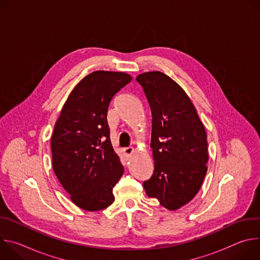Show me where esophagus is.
Listing matches in <instances>:
<instances>
[{
    "mask_svg": "<svg viewBox=\"0 0 260 260\" xmlns=\"http://www.w3.org/2000/svg\"><path fill=\"white\" fill-rule=\"evenodd\" d=\"M135 151V149L133 147H125V148H123V152L128 156V155H131L133 152Z\"/></svg>",
    "mask_w": 260,
    "mask_h": 260,
    "instance_id": "obj_1",
    "label": "esophagus"
}]
</instances>
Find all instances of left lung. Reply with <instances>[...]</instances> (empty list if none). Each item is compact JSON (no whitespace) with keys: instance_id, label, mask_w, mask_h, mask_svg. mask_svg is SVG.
Here are the masks:
<instances>
[{"instance_id":"left-lung-1","label":"left lung","mask_w":260,"mask_h":260,"mask_svg":"<svg viewBox=\"0 0 260 260\" xmlns=\"http://www.w3.org/2000/svg\"><path fill=\"white\" fill-rule=\"evenodd\" d=\"M136 80L152 114L154 171L143 186L148 197L174 211L196 197L206 176L209 155L205 126L190 99L166 74L143 73Z\"/></svg>"}]
</instances>
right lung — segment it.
<instances>
[{
  "label": "right lung",
  "mask_w": 260,
  "mask_h": 260,
  "mask_svg": "<svg viewBox=\"0 0 260 260\" xmlns=\"http://www.w3.org/2000/svg\"><path fill=\"white\" fill-rule=\"evenodd\" d=\"M132 77L95 71L83 78L64 103L51 137L52 167L72 202L100 211L114 202L113 187L123 166L110 141V102Z\"/></svg>",
  "instance_id": "obj_1"
}]
</instances>
